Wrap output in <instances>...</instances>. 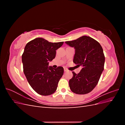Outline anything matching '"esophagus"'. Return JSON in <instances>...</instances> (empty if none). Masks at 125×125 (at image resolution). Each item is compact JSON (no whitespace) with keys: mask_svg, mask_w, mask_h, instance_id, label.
<instances>
[{"mask_svg":"<svg viewBox=\"0 0 125 125\" xmlns=\"http://www.w3.org/2000/svg\"><path fill=\"white\" fill-rule=\"evenodd\" d=\"M64 71H68V70L66 68H64Z\"/></svg>","mask_w":125,"mask_h":125,"instance_id":"esophagus-1","label":"esophagus"}]
</instances>
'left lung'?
<instances>
[{
    "mask_svg": "<svg viewBox=\"0 0 125 125\" xmlns=\"http://www.w3.org/2000/svg\"><path fill=\"white\" fill-rule=\"evenodd\" d=\"M65 43L75 49L73 62L82 67L79 73L73 72V77L69 81L70 89L77 94L89 93L98 83L104 70L103 48L97 41L87 36Z\"/></svg>",
    "mask_w": 125,
    "mask_h": 125,
    "instance_id": "1",
    "label": "left lung"
}]
</instances>
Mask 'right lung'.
Here are the masks:
<instances>
[{"label": "right lung", "instance_id": "right-lung-1", "mask_svg": "<svg viewBox=\"0 0 125 125\" xmlns=\"http://www.w3.org/2000/svg\"><path fill=\"white\" fill-rule=\"evenodd\" d=\"M63 42L51 43L43 38H36L26 44L22 61L24 73L32 88L41 95H50L57 90L63 74V68L48 67L55 58L56 50Z\"/></svg>", "mask_w": 125, "mask_h": 125}]
</instances>
